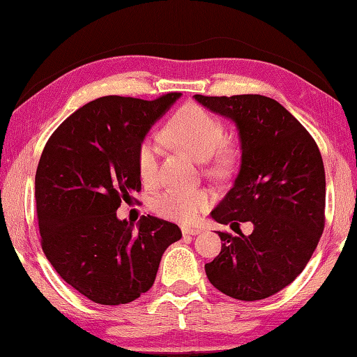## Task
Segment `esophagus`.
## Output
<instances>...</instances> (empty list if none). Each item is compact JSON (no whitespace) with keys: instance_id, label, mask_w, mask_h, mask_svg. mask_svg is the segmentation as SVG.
<instances>
[{"instance_id":"34e87169","label":"esophagus","mask_w":357,"mask_h":357,"mask_svg":"<svg viewBox=\"0 0 357 357\" xmlns=\"http://www.w3.org/2000/svg\"><path fill=\"white\" fill-rule=\"evenodd\" d=\"M182 234L186 236H195L197 234H201V230L196 229V227H183L182 229Z\"/></svg>"}]
</instances>
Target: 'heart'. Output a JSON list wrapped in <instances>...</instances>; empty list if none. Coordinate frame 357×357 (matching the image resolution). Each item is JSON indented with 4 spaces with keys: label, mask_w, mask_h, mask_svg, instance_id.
Here are the masks:
<instances>
[{
    "label": "heart",
    "mask_w": 357,
    "mask_h": 357,
    "mask_svg": "<svg viewBox=\"0 0 357 357\" xmlns=\"http://www.w3.org/2000/svg\"><path fill=\"white\" fill-rule=\"evenodd\" d=\"M224 127L211 112L195 103L175 112L162 133V139L178 144L199 161H211V171L224 172L232 165V150L222 146ZM137 172L146 185L158 180L160 144L155 137H144L136 152ZM204 190L169 188L153 199L152 207L162 218L178 222H192L210 205Z\"/></svg>",
    "instance_id": "heart-1"
}]
</instances>
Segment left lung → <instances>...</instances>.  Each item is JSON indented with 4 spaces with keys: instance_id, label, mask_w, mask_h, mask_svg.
<instances>
[{
    "instance_id": "obj_1",
    "label": "left lung",
    "mask_w": 357,
    "mask_h": 357,
    "mask_svg": "<svg viewBox=\"0 0 357 357\" xmlns=\"http://www.w3.org/2000/svg\"><path fill=\"white\" fill-rule=\"evenodd\" d=\"M195 98L230 119L240 137V171L210 215L232 229L246 221L254 226L251 235L218 232L221 252L205 273L230 298L265 299L303 273L320 241L326 201L321 153L309 131L270 97Z\"/></svg>"
}]
</instances>
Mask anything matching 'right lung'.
Returning a JSON list of instances; mask_svg holds the SVG:
<instances>
[{
    "label": "right lung",
    "mask_w": 357,
    "mask_h": 357,
    "mask_svg": "<svg viewBox=\"0 0 357 357\" xmlns=\"http://www.w3.org/2000/svg\"><path fill=\"white\" fill-rule=\"evenodd\" d=\"M182 93L152 102L108 96L67 117L50 136L36 172L42 249L56 273L87 299L119 305L153 285L161 255L182 238L155 216L119 220L122 201L141 191L136 152Z\"/></svg>",
    "instance_id": "add662e5"
}]
</instances>
